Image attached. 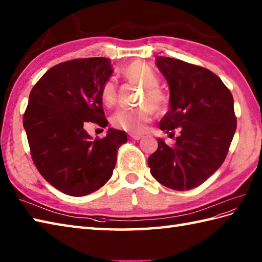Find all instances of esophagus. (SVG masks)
Returning a JSON list of instances; mask_svg holds the SVG:
<instances>
[{"instance_id": "34e87169", "label": "esophagus", "mask_w": 262, "mask_h": 262, "mask_svg": "<svg viewBox=\"0 0 262 262\" xmlns=\"http://www.w3.org/2000/svg\"><path fill=\"white\" fill-rule=\"evenodd\" d=\"M130 137L133 139V140H140L142 138V135L141 133H131Z\"/></svg>"}]
</instances>
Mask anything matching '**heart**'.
Wrapping results in <instances>:
<instances>
[{"instance_id": "obj_1", "label": "heart", "mask_w": 262, "mask_h": 262, "mask_svg": "<svg viewBox=\"0 0 262 262\" xmlns=\"http://www.w3.org/2000/svg\"><path fill=\"white\" fill-rule=\"evenodd\" d=\"M122 74L125 78L145 86V94L142 97L141 107L136 110L120 108L112 116L111 122L115 127L126 131H141L145 124L154 115V107H162L166 101V96L158 87L159 78L154 69L142 61H136L122 69ZM101 100L106 106L114 105L116 101V83L113 79H108L101 87Z\"/></svg>"}]
</instances>
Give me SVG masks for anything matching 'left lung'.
Here are the masks:
<instances>
[{"label":"left lung","instance_id":"obj_1","mask_svg":"<svg viewBox=\"0 0 262 262\" xmlns=\"http://www.w3.org/2000/svg\"><path fill=\"white\" fill-rule=\"evenodd\" d=\"M156 66L169 87V111L159 129L174 136L173 146L158 138L148 158L150 173L169 189L196 188L222 166L236 130L234 100L215 73L172 57L157 56Z\"/></svg>","mask_w":262,"mask_h":262}]
</instances>
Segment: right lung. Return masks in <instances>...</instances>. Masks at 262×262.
Returning <instances> with one entry per match:
<instances>
[{"instance_id":"1","label":"right lung","mask_w":262,"mask_h":262,"mask_svg":"<svg viewBox=\"0 0 262 262\" xmlns=\"http://www.w3.org/2000/svg\"><path fill=\"white\" fill-rule=\"evenodd\" d=\"M113 73L106 57L77 58L51 68L31 89L24 115L30 154L42 178L72 196L101 188L113 174L124 131L94 139L87 122L107 125L101 87Z\"/></svg>"}]
</instances>
